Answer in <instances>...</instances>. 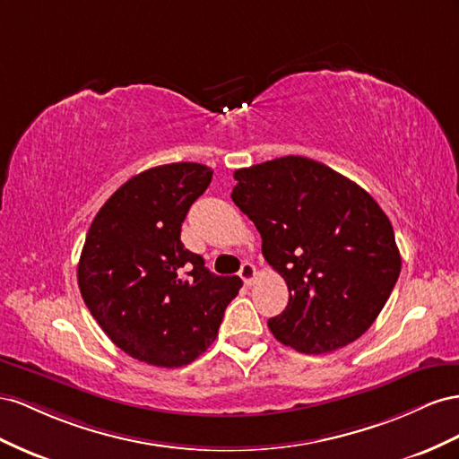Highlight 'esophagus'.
<instances>
[{"label": "esophagus", "instance_id": "34e87169", "mask_svg": "<svg viewBox=\"0 0 459 459\" xmlns=\"http://www.w3.org/2000/svg\"><path fill=\"white\" fill-rule=\"evenodd\" d=\"M238 274H240V279L244 281V284L250 286L255 281V267L250 264V261H246V264H242Z\"/></svg>", "mask_w": 459, "mask_h": 459}]
</instances>
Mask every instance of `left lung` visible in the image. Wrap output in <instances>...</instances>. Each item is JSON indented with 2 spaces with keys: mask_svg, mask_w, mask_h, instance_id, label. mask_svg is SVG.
<instances>
[{
  "mask_svg": "<svg viewBox=\"0 0 459 459\" xmlns=\"http://www.w3.org/2000/svg\"><path fill=\"white\" fill-rule=\"evenodd\" d=\"M230 198L254 221L261 252L290 299L269 319L279 342L329 353L369 329L402 257L378 204L356 182L302 155L238 169Z\"/></svg>",
  "mask_w": 459,
  "mask_h": 459,
  "instance_id": "8db88e82",
  "label": "left lung"
}]
</instances>
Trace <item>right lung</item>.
Masks as SVG:
<instances>
[{
	"instance_id": "add662e5",
	"label": "right lung",
	"mask_w": 459,
	"mask_h": 459,
	"mask_svg": "<svg viewBox=\"0 0 459 459\" xmlns=\"http://www.w3.org/2000/svg\"><path fill=\"white\" fill-rule=\"evenodd\" d=\"M200 163L148 169L117 190L90 225L78 261L84 304L130 358L182 368L217 338L240 277H217L180 242L190 205L212 182Z\"/></svg>"
}]
</instances>
